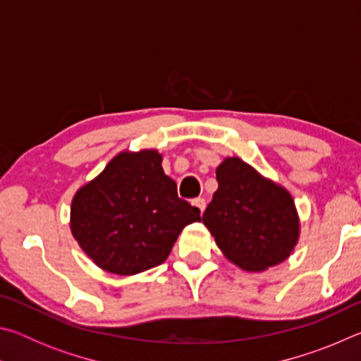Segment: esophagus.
Returning a JSON list of instances; mask_svg holds the SVG:
<instances>
[{
    "label": "esophagus",
    "mask_w": 361,
    "mask_h": 361,
    "mask_svg": "<svg viewBox=\"0 0 361 361\" xmlns=\"http://www.w3.org/2000/svg\"><path fill=\"white\" fill-rule=\"evenodd\" d=\"M192 205L197 207V209L200 210V213H202L205 210V199L204 197H197L192 200Z\"/></svg>",
    "instance_id": "1"
}]
</instances>
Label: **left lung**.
I'll use <instances>...</instances> for the list:
<instances>
[{
  "mask_svg": "<svg viewBox=\"0 0 361 361\" xmlns=\"http://www.w3.org/2000/svg\"><path fill=\"white\" fill-rule=\"evenodd\" d=\"M218 189L202 216L226 258L250 272L288 258L299 237L290 192L239 157L216 169Z\"/></svg>",
  "mask_w": 361,
  "mask_h": 361,
  "instance_id": "1",
  "label": "left lung"
}]
</instances>
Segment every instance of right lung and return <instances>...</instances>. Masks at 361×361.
Returning a JSON list of instances; mask_svg holds the SVG:
<instances>
[{
    "label": "right lung",
    "instance_id": "obj_1",
    "mask_svg": "<svg viewBox=\"0 0 361 361\" xmlns=\"http://www.w3.org/2000/svg\"><path fill=\"white\" fill-rule=\"evenodd\" d=\"M156 149L121 152L73 197L71 232L97 266L133 276L162 264L200 210L178 197Z\"/></svg>",
    "mask_w": 361,
    "mask_h": 361
}]
</instances>
